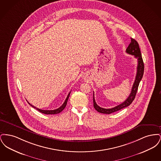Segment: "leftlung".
I'll list each match as a JSON object with an SVG mask.
<instances>
[{
    "mask_svg": "<svg viewBox=\"0 0 161 161\" xmlns=\"http://www.w3.org/2000/svg\"><path fill=\"white\" fill-rule=\"evenodd\" d=\"M126 53L127 54L134 55L135 58L138 59V66H137V72L136 75L135 77V80L134 81V83L133 85L131 91L130 93V95L127 98V100L124 101L123 103H121L119 105H118L117 106L111 108H104L98 106L94 98V92H93V107L95 108L97 111L101 114H110L112 113L115 112L116 111H118L121 109H122L124 107L129 106L130 104H131L133 101L135 99L136 92L138 91V86L139 83L143 77L144 74V64L143 60L142 58L141 53L140 51V48L139 46V44L138 42L133 38H131V42L129 46L127 47L126 49Z\"/></svg>",
    "mask_w": 161,
    "mask_h": 161,
    "instance_id": "left-lung-1",
    "label": "left lung"
}]
</instances>
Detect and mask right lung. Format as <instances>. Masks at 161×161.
Masks as SVG:
<instances>
[{
    "label": "right lung",
    "mask_w": 161,
    "mask_h": 161,
    "mask_svg": "<svg viewBox=\"0 0 161 161\" xmlns=\"http://www.w3.org/2000/svg\"><path fill=\"white\" fill-rule=\"evenodd\" d=\"M70 93V92H69L68 95V96H67V97H66V100L64 101V103L62 104V106H61L59 107V108H58L55 109V110H42V109H40V108H37V107H36L35 106H32V105L29 102H28V104H30L31 105L32 107L35 108L36 109H37V110H38V112H41V113H42V114H47V115H50V114H52V115H53V114H57L60 113L61 111H62V110L65 108V107L66 106L67 102H68V98H69Z\"/></svg>",
    "instance_id": "right-lung-1"
}]
</instances>
